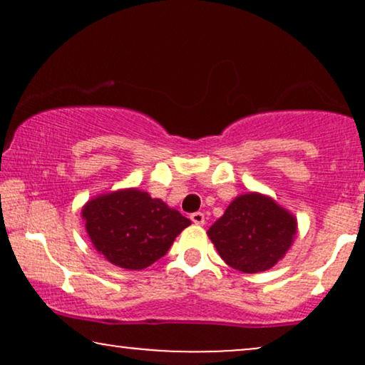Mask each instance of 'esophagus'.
Here are the masks:
<instances>
[{"instance_id":"obj_1","label":"esophagus","mask_w":365,"mask_h":365,"mask_svg":"<svg viewBox=\"0 0 365 365\" xmlns=\"http://www.w3.org/2000/svg\"><path fill=\"white\" fill-rule=\"evenodd\" d=\"M191 221L194 224H197V226H202L204 221H206V217H204L202 212H194V214H191Z\"/></svg>"}]
</instances>
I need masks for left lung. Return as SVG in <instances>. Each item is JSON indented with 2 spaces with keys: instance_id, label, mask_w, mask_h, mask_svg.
<instances>
[{
  "instance_id": "left-lung-1",
  "label": "left lung",
  "mask_w": 365,
  "mask_h": 365,
  "mask_svg": "<svg viewBox=\"0 0 365 365\" xmlns=\"http://www.w3.org/2000/svg\"><path fill=\"white\" fill-rule=\"evenodd\" d=\"M297 219L272 197L259 192L237 196L209 227L207 236L222 261L246 274L276 266L292 246Z\"/></svg>"
}]
</instances>
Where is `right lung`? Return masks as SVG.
Instances as JSON below:
<instances>
[{"label": "right lung", "mask_w": 365, "mask_h": 365, "mask_svg": "<svg viewBox=\"0 0 365 365\" xmlns=\"http://www.w3.org/2000/svg\"><path fill=\"white\" fill-rule=\"evenodd\" d=\"M81 216L93 246L114 266L139 271L161 259L191 221L141 189L89 199Z\"/></svg>", "instance_id": "obj_1"}]
</instances>
